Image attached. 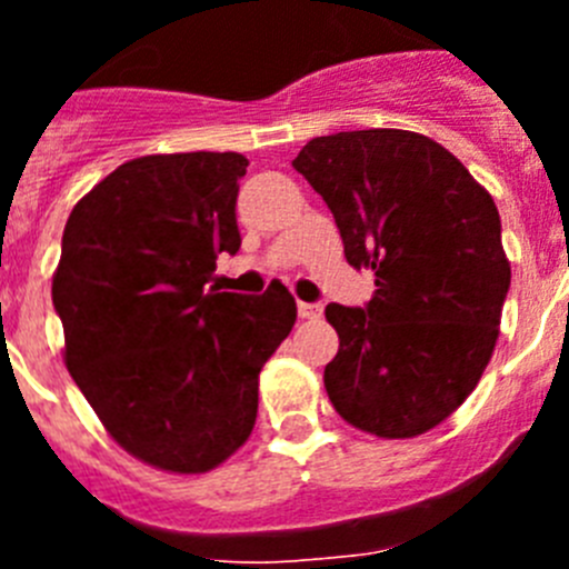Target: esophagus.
Wrapping results in <instances>:
<instances>
[{
	"label": "esophagus",
	"mask_w": 569,
	"mask_h": 569,
	"mask_svg": "<svg viewBox=\"0 0 569 569\" xmlns=\"http://www.w3.org/2000/svg\"><path fill=\"white\" fill-rule=\"evenodd\" d=\"M299 316L308 321L321 319V305H310V301H299Z\"/></svg>",
	"instance_id": "1"
}]
</instances>
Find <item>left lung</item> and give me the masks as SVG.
Returning a JSON list of instances; mask_svg holds the SVG:
<instances>
[{
	"label": "left lung",
	"instance_id": "left-lung-1",
	"mask_svg": "<svg viewBox=\"0 0 569 569\" xmlns=\"http://www.w3.org/2000/svg\"><path fill=\"white\" fill-rule=\"evenodd\" d=\"M336 219L365 308L328 305L339 353L325 387L347 425L379 439L433 430L476 390L510 290L492 196L413 130L316 136L293 159Z\"/></svg>",
	"mask_w": 569,
	"mask_h": 569
}]
</instances>
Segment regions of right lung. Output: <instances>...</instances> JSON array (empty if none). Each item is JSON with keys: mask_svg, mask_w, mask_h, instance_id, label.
<instances>
[{"mask_svg": "<svg viewBox=\"0 0 569 569\" xmlns=\"http://www.w3.org/2000/svg\"><path fill=\"white\" fill-rule=\"evenodd\" d=\"M241 153L130 159L70 210L53 273L64 365L113 441L168 472H208L256 425L259 373L296 325L281 281L210 288L236 224Z\"/></svg>", "mask_w": 569, "mask_h": 569, "instance_id": "obj_1", "label": "right lung"}]
</instances>
